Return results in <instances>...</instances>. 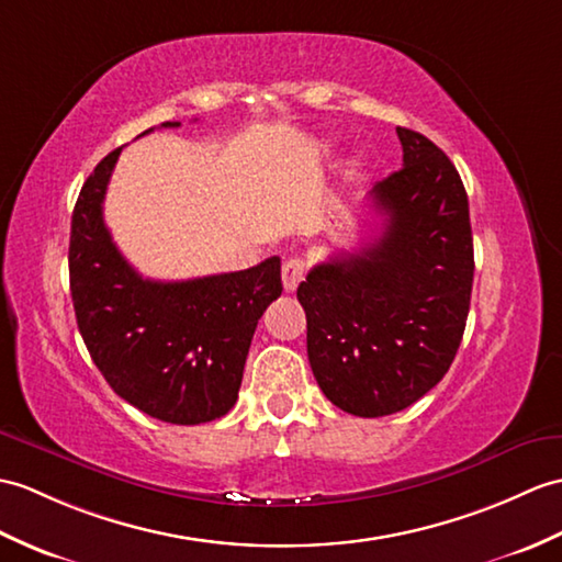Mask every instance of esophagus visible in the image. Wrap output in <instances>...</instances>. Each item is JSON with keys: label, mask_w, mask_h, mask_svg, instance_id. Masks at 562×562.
<instances>
[{"label": "esophagus", "mask_w": 562, "mask_h": 562, "mask_svg": "<svg viewBox=\"0 0 562 562\" xmlns=\"http://www.w3.org/2000/svg\"><path fill=\"white\" fill-rule=\"evenodd\" d=\"M304 270H306L304 258L292 256V258L284 260V263H282V284H284L286 292L296 290L299 282L304 280Z\"/></svg>", "instance_id": "34e87169"}]
</instances>
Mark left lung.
<instances>
[{"instance_id":"obj_1","label":"left lung","mask_w":562,"mask_h":562,"mask_svg":"<svg viewBox=\"0 0 562 562\" xmlns=\"http://www.w3.org/2000/svg\"><path fill=\"white\" fill-rule=\"evenodd\" d=\"M402 169L369 191L381 237L308 270L311 371L335 407L355 416L407 409L458 355L474 282L469 201L434 140L397 126Z\"/></svg>"}]
</instances>
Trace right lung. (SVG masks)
<instances>
[{"instance_id":"obj_1","label":"right lung","mask_w":562,"mask_h":562,"mask_svg":"<svg viewBox=\"0 0 562 562\" xmlns=\"http://www.w3.org/2000/svg\"><path fill=\"white\" fill-rule=\"evenodd\" d=\"M120 153L100 160L71 215L78 330L104 381L136 409L179 426L220 419L237 402L258 318L282 294L280 258L184 282L140 278L102 220Z\"/></svg>"}]
</instances>
